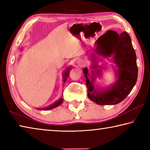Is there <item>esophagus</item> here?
<instances>
[{"label": "esophagus", "instance_id": "obj_1", "mask_svg": "<svg viewBox=\"0 0 150 150\" xmlns=\"http://www.w3.org/2000/svg\"><path fill=\"white\" fill-rule=\"evenodd\" d=\"M77 65L79 66V67H83V66L85 65V62H83V60H81V59L78 60L77 62Z\"/></svg>", "mask_w": 150, "mask_h": 150}]
</instances>
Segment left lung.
<instances>
[{"label":"left lung","mask_w":150,"mask_h":150,"mask_svg":"<svg viewBox=\"0 0 150 150\" xmlns=\"http://www.w3.org/2000/svg\"><path fill=\"white\" fill-rule=\"evenodd\" d=\"M96 44L95 51L96 54L105 57L112 56V62L117 67L116 75L118 79L110 88L98 91L93 85L95 75L100 74V70L97 69L98 65L96 63L93 65L92 69L95 71L91 72V80H89L88 69L84 68L88 97L99 105H116L124 100L136 85L138 78L136 52L130 35L126 32L118 35L115 31L108 30L97 40ZM92 57L94 63L96 57L95 54H93Z\"/></svg>","instance_id":"left-lung-1"}]
</instances>
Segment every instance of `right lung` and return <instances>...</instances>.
I'll list each match as a JSON object with an SVG mask.
<instances>
[{"label":"right lung","mask_w":150,"mask_h":150,"mask_svg":"<svg viewBox=\"0 0 150 150\" xmlns=\"http://www.w3.org/2000/svg\"><path fill=\"white\" fill-rule=\"evenodd\" d=\"M71 69V67H67V69L65 71L64 73H63V83H65L66 80H67V79L68 77V76H69V70ZM63 98L62 97H61L59 100L56 102H55L54 103H53L52 105H51L49 106H47V107L45 108H38V110H51V109L52 108H54L55 107H57L59 105H60L61 104L63 103Z\"/></svg>","instance_id":"obj_1"}]
</instances>
